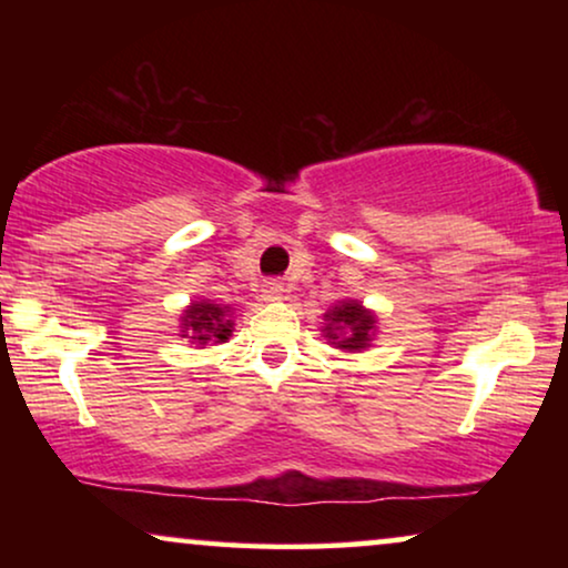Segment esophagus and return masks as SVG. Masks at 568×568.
<instances>
[{
	"mask_svg": "<svg viewBox=\"0 0 568 568\" xmlns=\"http://www.w3.org/2000/svg\"><path fill=\"white\" fill-rule=\"evenodd\" d=\"M284 292H286L284 284L276 282V278H271V282L263 284V294H266V300H278Z\"/></svg>",
	"mask_w": 568,
	"mask_h": 568,
	"instance_id": "34e87169",
	"label": "esophagus"
}]
</instances>
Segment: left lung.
<instances>
[{
    "instance_id": "1",
    "label": "left lung",
    "mask_w": 568,
    "mask_h": 568,
    "mask_svg": "<svg viewBox=\"0 0 568 568\" xmlns=\"http://www.w3.org/2000/svg\"><path fill=\"white\" fill-rule=\"evenodd\" d=\"M377 331V317L356 300H344L325 313V338L344 352H362Z\"/></svg>"
}]
</instances>
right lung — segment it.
I'll return each mask as SVG.
<instances>
[{"mask_svg": "<svg viewBox=\"0 0 568 568\" xmlns=\"http://www.w3.org/2000/svg\"><path fill=\"white\" fill-rule=\"evenodd\" d=\"M181 336L191 338L193 344L206 346L209 341L214 344H224L232 336V307L227 305H214V302H191L189 307L183 310L181 317Z\"/></svg>", "mask_w": 568, "mask_h": 568, "instance_id": "right-lung-1", "label": "right lung"}]
</instances>
